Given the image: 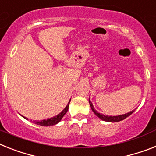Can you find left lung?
Instances as JSON below:
<instances>
[{"mask_svg": "<svg viewBox=\"0 0 156 156\" xmlns=\"http://www.w3.org/2000/svg\"><path fill=\"white\" fill-rule=\"evenodd\" d=\"M89 103H90V107H91V109L93 110V112H94V114L96 115L97 116H98L99 118L101 119L102 120H104V121H108V122H118V121H120V120H125L126 117H128V116H130L132 113H133V112H134V110L131 111V112H128V113H125V114H122V115H118V116H105V115L104 114H101V113H99V112H98V111L95 110L94 109V105H93L92 102L90 101V99H89Z\"/></svg>", "mask_w": 156, "mask_h": 156, "instance_id": "obj_1", "label": "left lung"}]
</instances>
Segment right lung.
Returning a JSON list of instances; mask_svg holds the SVG:
<instances>
[{"instance_id":"1","label":"right lung","mask_w":156,"mask_h":156,"mask_svg":"<svg viewBox=\"0 0 156 156\" xmlns=\"http://www.w3.org/2000/svg\"><path fill=\"white\" fill-rule=\"evenodd\" d=\"M70 100L69 101L67 105L66 106V108H64L62 112H60L59 114H58L57 116H54V117H51V118H48L47 120H40V121H36V120H33V123L36 124V125H41V126H51V125H55L56 124H58L60 120H62V118L64 116V115L66 114V112H67L68 108H69V104H70ZM23 118H25L26 120H27V118L23 116Z\"/></svg>"}]
</instances>
